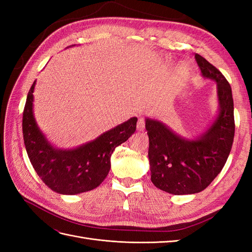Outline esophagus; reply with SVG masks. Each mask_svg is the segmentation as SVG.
<instances>
[{
    "label": "esophagus",
    "mask_w": 252,
    "mask_h": 252,
    "mask_svg": "<svg viewBox=\"0 0 252 252\" xmlns=\"http://www.w3.org/2000/svg\"><path fill=\"white\" fill-rule=\"evenodd\" d=\"M136 129H138V131H143L145 129V121L144 119L140 118L138 121V124H136Z\"/></svg>",
    "instance_id": "esophagus-1"
}]
</instances>
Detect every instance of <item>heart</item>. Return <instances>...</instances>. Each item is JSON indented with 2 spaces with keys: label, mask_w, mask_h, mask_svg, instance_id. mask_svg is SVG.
<instances>
[{
  "label": "heart",
  "mask_w": 252,
  "mask_h": 252,
  "mask_svg": "<svg viewBox=\"0 0 252 252\" xmlns=\"http://www.w3.org/2000/svg\"><path fill=\"white\" fill-rule=\"evenodd\" d=\"M181 70H182V71H186V68H185V66H184V65H182V66H181Z\"/></svg>",
  "instance_id": "heart-1"
}]
</instances>
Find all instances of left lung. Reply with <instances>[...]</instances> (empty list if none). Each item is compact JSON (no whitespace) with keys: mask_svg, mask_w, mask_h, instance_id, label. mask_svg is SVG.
I'll return each mask as SVG.
<instances>
[{"mask_svg":"<svg viewBox=\"0 0 252 252\" xmlns=\"http://www.w3.org/2000/svg\"><path fill=\"white\" fill-rule=\"evenodd\" d=\"M203 78L217 84L219 110L206 130L192 139L174 132L163 122L146 118L151 182L175 195L201 192L223 169L234 138L233 98L224 75L195 53Z\"/></svg>","mask_w":252,"mask_h":252,"instance_id":"left-lung-1","label":"left lung"}]
</instances>
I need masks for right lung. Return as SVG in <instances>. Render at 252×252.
I'll return each mask as SVG.
<instances>
[{
	"label": "right lung",
	"mask_w": 252,
	"mask_h": 252,
	"mask_svg": "<svg viewBox=\"0 0 252 252\" xmlns=\"http://www.w3.org/2000/svg\"><path fill=\"white\" fill-rule=\"evenodd\" d=\"M35 82L29 89L22 123L26 151L35 172L51 190L61 194H79L100 186L110 170L113 150L134 133L138 118H130L75 148H58L48 141L35 121Z\"/></svg>",
	"instance_id": "obj_1"
}]
</instances>
